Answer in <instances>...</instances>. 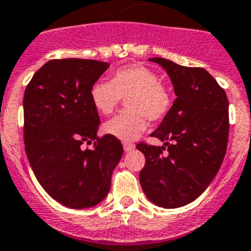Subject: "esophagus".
<instances>
[{"label":"esophagus","mask_w":251,"mask_h":251,"mask_svg":"<svg viewBox=\"0 0 251 251\" xmlns=\"http://www.w3.org/2000/svg\"><path fill=\"white\" fill-rule=\"evenodd\" d=\"M123 145H124V150H125L126 152L131 151V150L135 149V145H134V144H131V143H124Z\"/></svg>","instance_id":"obj_1"}]
</instances>
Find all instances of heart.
I'll list each match as a JSON object with an SVG mask.
<instances>
[{"instance_id": "heart-1", "label": "heart", "mask_w": 251, "mask_h": 251, "mask_svg": "<svg viewBox=\"0 0 251 251\" xmlns=\"http://www.w3.org/2000/svg\"><path fill=\"white\" fill-rule=\"evenodd\" d=\"M126 97L127 111L104 125V131L124 141L139 138L148 128V119H164L172 107L167 87L151 69L141 64L121 67L113 72L110 82L97 80L89 89L91 102L104 116L115 112L121 99Z\"/></svg>"}]
</instances>
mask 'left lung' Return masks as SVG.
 Wrapping results in <instances>:
<instances>
[{
  "mask_svg": "<svg viewBox=\"0 0 251 251\" xmlns=\"http://www.w3.org/2000/svg\"><path fill=\"white\" fill-rule=\"evenodd\" d=\"M167 71L177 96L150 136L167 147L136 145L145 155L139 179L149 201L164 208L186 206L210 186L222 164L228 138V101L224 88L203 68L151 58Z\"/></svg>",
  "mask_w": 251,
  "mask_h": 251,
  "instance_id": "obj_1",
  "label": "left lung"
}]
</instances>
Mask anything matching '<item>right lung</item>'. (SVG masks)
<instances>
[{"label": "right lung", "mask_w": 251, "mask_h": 251, "mask_svg": "<svg viewBox=\"0 0 251 251\" xmlns=\"http://www.w3.org/2000/svg\"><path fill=\"white\" fill-rule=\"evenodd\" d=\"M108 67L93 59H51L25 89L26 155L48 195L69 208L99 204L124 154L119 139L97 136L101 121L89 99L91 86ZM92 140V150L81 148Z\"/></svg>", "instance_id": "obj_1"}]
</instances>
